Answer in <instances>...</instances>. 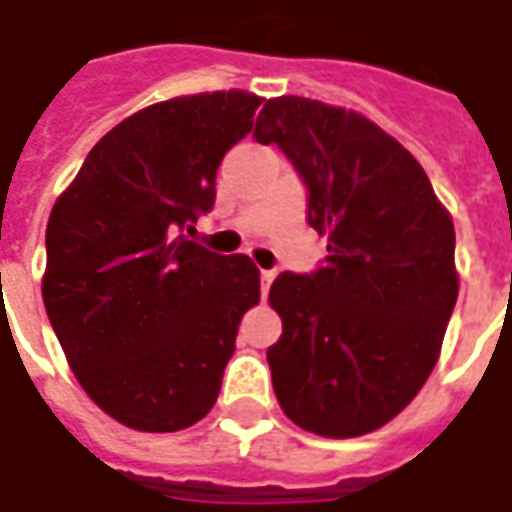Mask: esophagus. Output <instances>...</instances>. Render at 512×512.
I'll return each instance as SVG.
<instances>
[{
	"mask_svg": "<svg viewBox=\"0 0 512 512\" xmlns=\"http://www.w3.org/2000/svg\"><path fill=\"white\" fill-rule=\"evenodd\" d=\"M273 276H276L273 270H262V273H259V285H262V296H267V290H270V282H273Z\"/></svg>",
	"mask_w": 512,
	"mask_h": 512,
	"instance_id": "esophagus-1",
	"label": "esophagus"
}]
</instances>
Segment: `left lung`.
I'll list each match as a JSON object with an SVG mask.
<instances>
[{
	"label": "left lung",
	"instance_id": "1",
	"mask_svg": "<svg viewBox=\"0 0 512 512\" xmlns=\"http://www.w3.org/2000/svg\"><path fill=\"white\" fill-rule=\"evenodd\" d=\"M253 139L276 145L307 187L325 265L279 273L267 347L287 419L353 439L399 416L427 382L459 296L456 230L422 165L359 113L302 96L265 102Z\"/></svg>",
	"mask_w": 512,
	"mask_h": 512
}]
</instances>
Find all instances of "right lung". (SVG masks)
Returning a JSON list of instances; mask_svg holds the SVG:
<instances>
[{
    "instance_id": "right-lung-1",
    "label": "right lung",
    "mask_w": 512,
    "mask_h": 512,
    "mask_svg": "<svg viewBox=\"0 0 512 512\" xmlns=\"http://www.w3.org/2000/svg\"><path fill=\"white\" fill-rule=\"evenodd\" d=\"M259 96L216 90L133 113L50 210L42 299L70 370L116 422L185 430L216 404L259 270L190 242Z\"/></svg>"
}]
</instances>
